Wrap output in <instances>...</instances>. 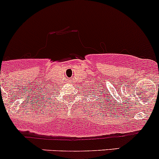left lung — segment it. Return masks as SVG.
I'll use <instances>...</instances> for the list:
<instances>
[{"label":"left lung","instance_id":"obj_1","mask_svg":"<svg viewBox=\"0 0 159 159\" xmlns=\"http://www.w3.org/2000/svg\"><path fill=\"white\" fill-rule=\"evenodd\" d=\"M95 94H96V93H95Z\"/></svg>","mask_w":159,"mask_h":159}]
</instances>
